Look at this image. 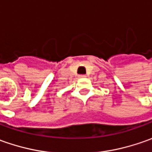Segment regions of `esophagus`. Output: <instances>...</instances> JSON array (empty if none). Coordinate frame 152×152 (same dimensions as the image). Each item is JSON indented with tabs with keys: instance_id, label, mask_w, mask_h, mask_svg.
<instances>
[{
	"instance_id": "esophagus-1",
	"label": "esophagus",
	"mask_w": 152,
	"mask_h": 152,
	"mask_svg": "<svg viewBox=\"0 0 152 152\" xmlns=\"http://www.w3.org/2000/svg\"><path fill=\"white\" fill-rule=\"evenodd\" d=\"M79 78H85V75H84V74H81V75H79Z\"/></svg>"
}]
</instances>
